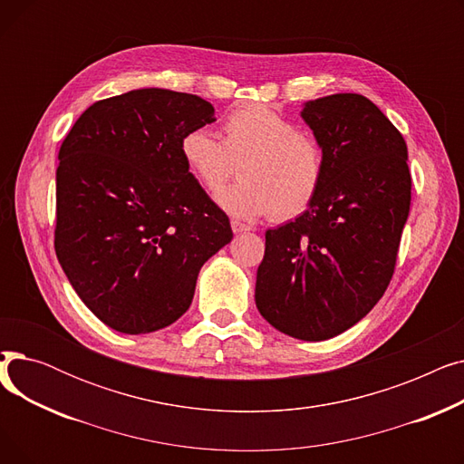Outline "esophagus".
<instances>
[{"label": "esophagus", "mask_w": 464, "mask_h": 464, "mask_svg": "<svg viewBox=\"0 0 464 464\" xmlns=\"http://www.w3.org/2000/svg\"><path fill=\"white\" fill-rule=\"evenodd\" d=\"M231 229H233V233H235V235H238V233H246V231H250V226L238 222V219H231Z\"/></svg>", "instance_id": "1"}]
</instances>
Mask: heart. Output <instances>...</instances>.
<instances>
[{
	"mask_svg": "<svg viewBox=\"0 0 464 464\" xmlns=\"http://www.w3.org/2000/svg\"><path fill=\"white\" fill-rule=\"evenodd\" d=\"M224 139L195 128L180 139V156L207 189L226 184L240 165V179L216 193L227 214L254 219L303 214L318 195L325 160L320 142L278 111L248 105L224 120Z\"/></svg>",
	"mask_w": 464,
	"mask_h": 464,
	"instance_id": "obj_1",
	"label": "heart"
}]
</instances>
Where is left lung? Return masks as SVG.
I'll use <instances>...</instances> for the list:
<instances>
[{
    "label": "left lung",
    "mask_w": 464,
    "mask_h": 464,
    "mask_svg": "<svg viewBox=\"0 0 464 464\" xmlns=\"http://www.w3.org/2000/svg\"><path fill=\"white\" fill-rule=\"evenodd\" d=\"M301 116L324 150V182L299 218L265 233L256 304L280 333L315 343L355 325L385 294L411 177L401 131L364 95L320 97Z\"/></svg>",
    "instance_id": "obj_1"
}]
</instances>
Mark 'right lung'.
<instances>
[{"instance_id": "1", "label": "right lung", "mask_w": 464, "mask_h": 464, "mask_svg": "<svg viewBox=\"0 0 464 464\" xmlns=\"http://www.w3.org/2000/svg\"><path fill=\"white\" fill-rule=\"evenodd\" d=\"M214 120L199 95L140 88L88 107L60 146L56 256L82 303L118 333L175 324L205 261L233 238L180 156L184 133Z\"/></svg>"}]
</instances>
